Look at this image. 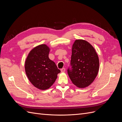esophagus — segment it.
<instances>
[{"label": "esophagus", "mask_w": 122, "mask_h": 122, "mask_svg": "<svg viewBox=\"0 0 122 122\" xmlns=\"http://www.w3.org/2000/svg\"><path fill=\"white\" fill-rule=\"evenodd\" d=\"M65 68H62L61 70V72H62V73H63V72H65Z\"/></svg>", "instance_id": "obj_1"}]
</instances>
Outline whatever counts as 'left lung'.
<instances>
[{"label":"left lung","instance_id":"8db88e82","mask_svg":"<svg viewBox=\"0 0 122 122\" xmlns=\"http://www.w3.org/2000/svg\"><path fill=\"white\" fill-rule=\"evenodd\" d=\"M71 65L68 73L72 83L79 88L87 87L97 77L99 69L98 55L86 40H76L72 48Z\"/></svg>","mask_w":122,"mask_h":122}]
</instances>
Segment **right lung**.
<instances>
[{"instance_id":"obj_1","label":"right lung","mask_w":122,"mask_h":122,"mask_svg":"<svg viewBox=\"0 0 122 122\" xmlns=\"http://www.w3.org/2000/svg\"><path fill=\"white\" fill-rule=\"evenodd\" d=\"M50 50L46 44L36 46L29 52L25 61V71L28 80L41 90H47L52 86L61 72L49 58Z\"/></svg>"}]
</instances>
